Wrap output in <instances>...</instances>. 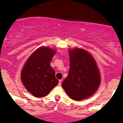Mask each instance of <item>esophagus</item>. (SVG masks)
Instances as JSON below:
<instances>
[{"mask_svg":"<svg viewBox=\"0 0 123 123\" xmlns=\"http://www.w3.org/2000/svg\"><path fill=\"white\" fill-rule=\"evenodd\" d=\"M62 80H59V82H58V85H59V86H61V85H62Z\"/></svg>","mask_w":123,"mask_h":123,"instance_id":"esophagus-1","label":"esophagus"}]
</instances>
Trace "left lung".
<instances>
[{
	"instance_id": "8db88e82",
	"label": "left lung",
	"mask_w": 123,
	"mask_h": 123,
	"mask_svg": "<svg viewBox=\"0 0 123 123\" xmlns=\"http://www.w3.org/2000/svg\"><path fill=\"white\" fill-rule=\"evenodd\" d=\"M70 68L62 86L68 96L82 101L92 96L101 84V75L95 60L81 48L69 49Z\"/></svg>"
}]
</instances>
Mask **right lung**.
Returning a JSON list of instances; mask_svg holds the SVG:
<instances>
[{
  "label": "right lung",
  "instance_id": "obj_1",
  "mask_svg": "<svg viewBox=\"0 0 123 123\" xmlns=\"http://www.w3.org/2000/svg\"><path fill=\"white\" fill-rule=\"evenodd\" d=\"M55 49L40 47L29 57L21 71V80L28 92L36 98L48 95L58 84L50 62Z\"/></svg>",
  "mask_w": 123,
  "mask_h": 123
}]
</instances>
